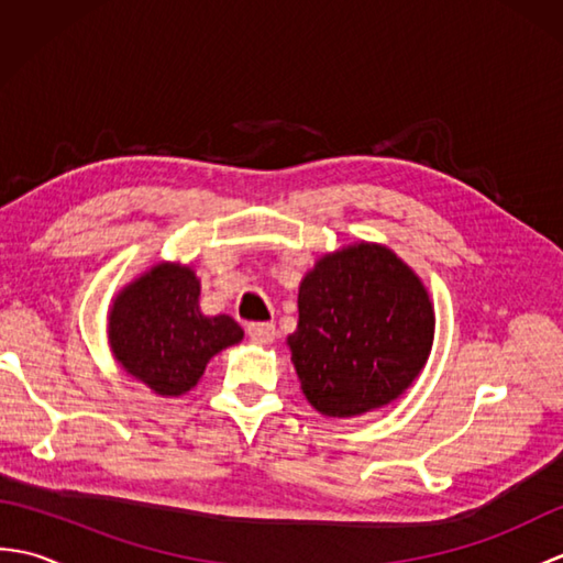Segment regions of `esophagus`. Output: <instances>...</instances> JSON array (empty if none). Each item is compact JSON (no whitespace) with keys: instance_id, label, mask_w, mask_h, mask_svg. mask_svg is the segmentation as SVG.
Masks as SVG:
<instances>
[{"instance_id":"1","label":"esophagus","mask_w":563,"mask_h":563,"mask_svg":"<svg viewBox=\"0 0 563 563\" xmlns=\"http://www.w3.org/2000/svg\"><path fill=\"white\" fill-rule=\"evenodd\" d=\"M246 333L249 339L256 343H273L275 336H278V333H275V327L268 324V321H251L246 327Z\"/></svg>"}]
</instances>
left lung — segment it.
<instances>
[{
  "label": "left lung",
  "instance_id": "obj_1",
  "mask_svg": "<svg viewBox=\"0 0 563 563\" xmlns=\"http://www.w3.org/2000/svg\"><path fill=\"white\" fill-rule=\"evenodd\" d=\"M288 339L307 401L324 416L379 409L404 394L433 345V307L418 275L385 246L321 258L297 295Z\"/></svg>",
  "mask_w": 563,
  "mask_h": 563
}]
</instances>
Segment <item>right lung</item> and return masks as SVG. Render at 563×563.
Here are the masks:
<instances>
[{"mask_svg": "<svg viewBox=\"0 0 563 563\" xmlns=\"http://www.w3.org/2000/svg\"><path fill=\"white\" fill-rule=\"evenodd\" d=\"M190 268L162 263L118 295L109 317L115 361L162 397L196 387L214 353L242 341L232 317H206Z\"/></svg>", "mask_w": 563, "mask_h": 563, "instance_id": "add662e5", "label": "right lung"}]
</instances>
